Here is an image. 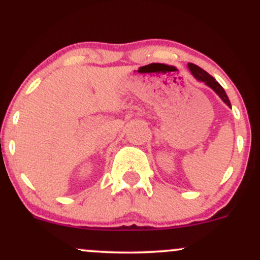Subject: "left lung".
I'll return each instance as SVG.
<instances>
[{"label":"left lung","instance_id":"obj_1","mask_svg":"<svg viewBox=\"0 0 260 260\" xmlns=\"http://www.w3.org/2000/svg\"><path fill=\"white\" fill-rule=\"evenodd\" d=\"M188 68H189L190 73L194 76L196 80L204 82L207 86L210 87V88H212L213 91L215 92V93L219 95L220 100H222L223 102L225 103V105L228 106L229 108H232V105H231V102H229V98H228V95H226L225 91H224V88L222 86H220L219 83H218L217 81L214 80V78L212 77V76L209 75V73H207L206 71L202 70L201 67H198V66L193 64V63H188Z\"/></svg>","mask_w":260,"mask_h":260}]
</instances>
